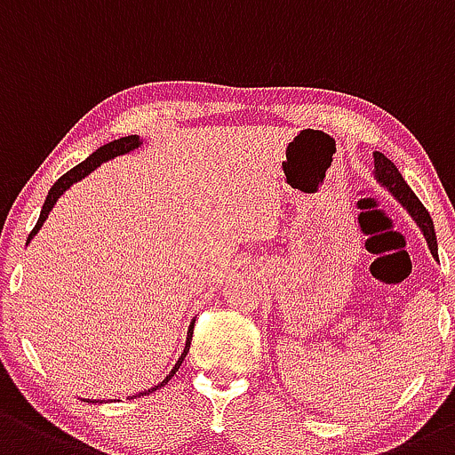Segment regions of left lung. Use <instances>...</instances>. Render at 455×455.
<instances>
[{
  "mask_svg": "<svg viewBox=\"0 0 455 455\" xmlns=\"http://www.w3.org/2000/svg\"><path fill=\"white\" fill-rule=\"evenodd\" d=\"M375 180L381 185L388 194L395 196L401 203V207L410 213V218L417 222V227L423 233L425 242H427L429 252H432L434 259H438V243H436V231H434V222L429 218L427 209L420 204V200L414 196V191L410 189V185L405 183L401 172L396 170V165L390 159H386L381 152H375Z\"/></svg>",
  "mask_w": 455,
  "mask_h": 455,
  "instance_id": "8db88e82",
  "label": "left lung"
}]
</instances>
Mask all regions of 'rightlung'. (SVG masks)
<instances>
[{
	"label": "right lung",
	"instance_id": "obj_1",
	"mask_svg": "<svg viewBox=\"0 0 455 455\" xmlns=\"http://www.w3.org/2000/svg\"><path fill=\"white\" fill-rule=\"evenodd\" d=\"M141 143H143V140H140V135H128V137H122V140H115V141H111V143H107V146L98 148V150H95L93 155H91V156H87V159H84L83 164H80V165H76L74 170H69V172H67V174L60 176V179L56 180L54 185H52V189L47 191V198H45V203H43V209H41V215H38V222H36V227L32 228V233H30V235H28V243H30L32 237H35L36 233L41 231L43 222H45V220H47V215H50L52 209H54L56 200H59L60 196H63L65 191L71 188V185H74V183H78V180H83L84 176L91 174V172L95 170V167H100V165H102V164H107V161L115 159V156H122V155H128V152L137 150V148H141ZM191 333H194V320H191V324H189V329H188V340H185V348H183V353H180V357H179V360H176V364L172 366L170 375H167L165 379L161 381V384L152 386V388H148L146 392H140V396H143V395H150V392L159 390L161 386H165L167 381H170L172 377L176 375V371H179L180 364H183L185 355H188V353H189ZM93 403H98V401H93Z\"/></svg>",
	"mask_w": 455,
	"mask_h": 455
}]
</instances>
